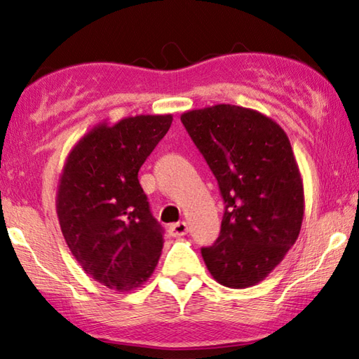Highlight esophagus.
<instances>
[{
  "instance_id": "obj_1",
  "label": "esophagus",
  "mask_w": 359,
  "mask_h": 359,
  "mask_svg": "<svg viewBox=\"0 0 359 359\" xmlns=\"http://www.w3.org/2000/svg\"><path fill=\"white\" fill-rule=\"evenodd\" d=\"M188 233V224L185 222H177L169 226V234L174 236V238H180V236H185Z\"/></svg>"
}]
</instances>
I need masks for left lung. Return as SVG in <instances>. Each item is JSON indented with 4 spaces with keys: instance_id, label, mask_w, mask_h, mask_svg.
<instances>
[{
    "instance_id": "left-lung-1",
    "label": "left lung",
    "mask_w": 359,
    "mask_h": 359,
    "mask_svg": "<svg viewBox=\"0 0 359 359\" xmlns=\"http://www.w3.org/2000/svg\"><path fill=\"white\" fill-rule=\"evenodd\" d=\"M220 190V236L201 253L229 288L258 283L294 244L304 215L299 169L285 131L252 109L218 104L180 117Z\"/></svg>"
}]
</instances>
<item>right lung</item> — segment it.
Instances as JSON below:
<instances>
[{
	"instance_id": "obj_1",
	"label": "right lung",
	"mask_w": 359,
	"mask_h": 359,
	"mask_svg": "<svg viewBox=\"0 0 359 359\" xmlns=\"http://www.w3.org/2000/svg\"><path fill=\"white\" fill-rule=\"evenodd\" d=\"M171 123V115H137L111 128L101 125L66 160L60 226L82 269L111 290L141 287L161 255L165 229L151 215L137 172Z\"/></svg>"
}]
</instances>
